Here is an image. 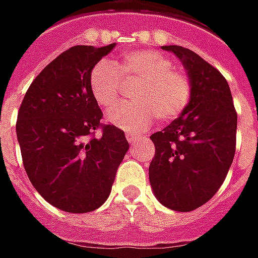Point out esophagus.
<instances>
[{"label": "esophagus", "instance_id": "1", "mask_svg": "<svg viewBox=\"0 0 258 258\" xmlns=\"http://www.w3.org/2000/svg\"><path fill=\"white\" fill-rule=\"evenodd\" d=\"M127 137V141L130 142V144H133L134 145L135 142H138L140 141V137L138 135H134V134H127L125 135Z\"/></svg>", "mask_w": 258, "mask_h": 258}]
</instances>
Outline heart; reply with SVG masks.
Here are the masks:
<instances>
[{"instance_id":"1","label":"heart","mask_w":258,"mask_h":258,"mask_svg":"<svg viewBox=\"0 0 258 258\" xmlns=\"http://www.w3.org/2000/svg\"><path fill=\"white\" fill-rule=\"evenodd\" d=\"M135 84L134 102L107 113V120L127 133L148 128L155 117L159 121H170L184 111L191 99L188 75L174 68L170 57L155 50H134L113 64L99 61L89 74L92 98L102 109L113 107L125 85Z\"/></svg>"}]
</instances>
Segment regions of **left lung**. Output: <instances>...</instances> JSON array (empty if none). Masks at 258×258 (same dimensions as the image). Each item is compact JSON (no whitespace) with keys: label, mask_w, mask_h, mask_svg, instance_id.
<instances>
[{"label":"left lung","mask_w":258,"mask_h":258,"mask_svg":"<svg viewBox=\"0 0 258 258\" xmlns=\"http://www.w3.org/2000/svg\"><path fill=\"white\" fill-rule=\"evenodd\" d=\"M183 62L192 93L184 111L151 135L155 156L149 181L160 204L179 212L204 205L222 185L236 151V114L222 74L197 53L163 46Z\"/></svg>","instance_id":"left-lung-1"}]
</instances>
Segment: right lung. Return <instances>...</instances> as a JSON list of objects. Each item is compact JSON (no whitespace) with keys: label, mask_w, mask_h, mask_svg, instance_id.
Instances as JSON below:
<instances>
[{"label":"right lung","mask_w":258,"mask_h":258,"mask_svg":"<svg viewBox=\"0 0 258 258\" xmlns=\"http://www.w3.org/2000/svg\"><path fill=\"white\" fill-rule=\"evenodd\" d=\"M116 44L74 46L54 58L19 107L16 135L30 183L58 210L84 214L107 200L128 141L124 131L102 124L89 74ZM102 135L96 137V130Z\"/></svg>","instance_id":"1"}]
</instances>
